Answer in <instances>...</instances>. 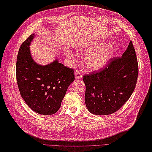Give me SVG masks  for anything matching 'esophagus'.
Returning a JSON list of instances; mask_svg holds the SVG:
<instances>
[{
	"label": "esophagus",
	"instance_id": "esophagus-1",
	"mask_svg": "<svg viewBox=\"0 0 152 152\" xmlns=\"http://www.w3.org/2000/svg\"><path fill=\"white\" fill-rule=\"evenodd\" d=\"M74 75H75V78L76 79H80L82 78V74L80 72H75V73H74Z\"/></svg>",
	"mask_w": 152,
	"mask_h": 152
}]
</instances>
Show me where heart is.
Masks as SVG:
<instances>
[{
  "label": "heart",
  "instance_id": "obj_1",
  "mask_svg": "<svg viewBox=\"0 0 152 152\" xmlns=\"http://www.w3.org/2000/svg\"><path fill=\"white\" fill-rule=\"evenodd\" d=\"M98 45H92L88 48L90 51L86 53L83 57L86 66L91 70H97L104 68L111 58L113 47L110 44L103 45L95 49ZM68 57H71L70 53H66Z\"/></svg>",
  "mask_w": 152,
  "mask_h": 152
}]
</instances>
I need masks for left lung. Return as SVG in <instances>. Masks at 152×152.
<instances>
[{
  "label": "left lung",
  "instance_id": "1",
  "mask_svg": "<svg viewBox=\"0 0 152 152\" xmlns=\"http://www.w3.org/2000/svg\"><path fill=\"white\" fill-rule=\"evenodd\" d=\"M138 66L132 42L121 57L112 59L107 67L97 73L86 75L85 102L89 112L109 115L127 102L136 86Z\"/></svg>",
  "mask_w": 152,
  "mask_h": 152
}]
</instances>
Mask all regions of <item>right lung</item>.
I'll list each match as a JSON object with an SVG mask.
<instances>
[{
  "instance_id": "1",
  "label": "right lung",
  "mask_w": 152,
  "mask_h": 152,
  "mask_svg": "<svg viewBox=\"0 0 152 152\" xmlns=\"http://www.w3.org/2000/svg\"><path fill=\"white\" fill-rule=\"evenodd\" d=\"M34 34L21 44L16 63V78L23 99L31 110L42 115H51L59 109L67 89L74 80V70L57 59L46 65L35 62L30 45Z\"/></svg>"
}]
</instances>
